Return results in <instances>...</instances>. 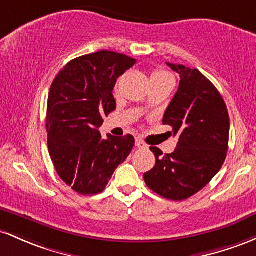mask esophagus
Returning a JSON list of instances; mask_svg holds the SVG:
<instances>
[{
    "label": "esophagus",
    "mask_w": 256,
    "mask_h": 256,
    "mask_svg": "<svg viewBox=\"0 0 256 256\" xmlns=\"http://www.w3.org/2000/svg\"><path fill=\"white\" fill-rule=\"evenodd\" d=\"M136 146L139 148H148V145H146V144L144 142L142 139H139V138L136 140Z\"/></svg>",
    "instance_id": "1"
}]
</instances>
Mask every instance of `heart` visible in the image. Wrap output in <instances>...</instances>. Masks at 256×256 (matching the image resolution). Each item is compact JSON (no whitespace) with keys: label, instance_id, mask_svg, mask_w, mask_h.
<instances>
[{"label":"heart","instance_id":"heart-1","mask_svg":"<svg viewBox=\"0 0 256 256\" xmlns=\"http://www.w3.org/2000/svg\"><path fill=\"white\" fill-rule=\"evenodd\" d=\"M166 77H170L168 74L164 72V71H160V70H157V71H154L151 74V80H156V78H166Z\"/></svg>","mask_w":256,"mask_h":256}]
</instances>
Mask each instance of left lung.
I'll list each match as a JSON object with an SVG mask.
<instances>
[{"label":"left lung","mask_w":256,"mask_h":256,"mask_svg":"<svg viewBox=\"0 0 256 256\" xmlns=\"http://www.w3.org/2000/svg\"><path fill=\"white\" fill-rule=\"evenodd\" d=\"M166 65L180 74L179 88L163 117L178 144L174 152L166 154L150 148L156 164L144 174V180L160 196L182 200L202 190L222 166L230 117L219 90L204 74L184 65Z\"/></svg>","instance_id":"8db88e82"}]
</instances>
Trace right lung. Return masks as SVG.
I'll use <instances>...</instances> for the list:
<instances>
[{
  "label": "right lung",
  "instance_id": "obj_1",
  "mask_svg": "<svg viewBox=\"0 0 256 256\" xmlns=\"http://www.w3.org/2000/svg\"><path fill=\"white\" fill-rule=\"evenodd\" d=\"M136 62L114 52L100 50L68 62L50 86L47 104L48 151L66 185L81 194H96L130 154L136 140L99 128L116 108L112 90L117 78Z\"/></svg>",
  "mask_w": 256,
  "mask_h": 256
}]
</instances>
